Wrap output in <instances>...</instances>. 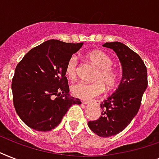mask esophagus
Returning <instances> with one entry per match:
<instances>
[{"label":"esophagus","mask_w":159,"mask_h":159,"mask_svg":"<svg viewBox=\"0 0 159 159\" xmlns=\"http://www.w3.org/2000/svg\"><path fill=\"white\" fill-rule=\"evenodd\" d=\"M99 102V101H98V100H97V101H96V102ZM92 101H84V102H83V103H84L85 105H90V104H92Z\"/></svg>","instance_id":"34e87169"}]
</instances>
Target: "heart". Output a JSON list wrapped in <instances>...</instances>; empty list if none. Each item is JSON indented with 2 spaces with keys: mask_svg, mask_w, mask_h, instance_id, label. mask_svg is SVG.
Masks as SVG:
<instances>
[{
  "mask_svg": "<svg viewBox=\"0 0 159 159\" xmlns=\"http://www.w3.org/2000/svg\"><path fill=\"white\" fill-rule=\"evenodd\" d=\"M87 60L97 68L94 77L96 82L92 83L77 82L72 85L71 92L75 97L81 99H91L98 97L104 92L105 89H113L118 84L119 72L116 67L112 66L113 60L110 55L104 51L96 49L86 55ZM78 72V61L77 56L72 55L67 60L65 66V74L69 79L75 80Z\"/></svg>",
  "mask_w": 159,
  "mask_h": 159,
  "instance_id": "b5f03b06",
  "label": "heart"
}]
</instances>
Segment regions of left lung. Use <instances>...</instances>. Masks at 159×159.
<instances>
[{
  "instance_id": "obj_1",
  "label": "left lung",
  "mask_w": 159,
  "mask_h": 159,
  "mask_svg": "<svg viewBox=\"0 0 159 159\" xmlns=\"http://www.w3.org/2000/svg\"><path fill=\"white\" fill-rule=\"evenodd\" d=\"M116 53L123 67L120 84L111 97L102 102V116L89 121L88 126L102 137L116 135L129 125L138 113L148 86L147 68L139 55L120 42L103 44Z\"/></svg>"
}]
</instances>
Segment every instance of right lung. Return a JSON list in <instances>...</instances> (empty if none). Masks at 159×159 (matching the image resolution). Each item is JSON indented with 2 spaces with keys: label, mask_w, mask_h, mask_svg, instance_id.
<instances>
[{
  "label": "right lung",
  "mask_w": 159,
  "mask_h": 159,
  "mask_svg": "<svg viewBox=\"0 0 159 159\" xmlns=\"http://www.w3.org/2000/svg\"><path fill=\"white\" fill-rule=\"evenodd\" d=\"M83 43L50 39L29 51L19 62L11 89L16 113L26 125L38 131L57 126L72 105L65 66Z\"/></svg>",
  "instance_id": "obj_1"
}]
</instances>
